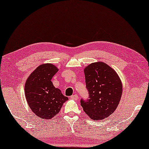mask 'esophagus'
Instances as JSON below:
<instances>
[{
    "mask_svg": "<svg viewBox=\"0 0 149 149\" xmlns=\"http://www.w3.org/2000/svg\"><path fill=\"white\" fill-rule=\"evenodd\" d=\"M77 98H78V96H77V95H74L70 96V98H72V99H74V100H77Z\"/></svg>",
    "mask_w": 149,
    "mask_h": 149,
    "instance_id": "1",
    "label": "esophagus"
}]
</instances>
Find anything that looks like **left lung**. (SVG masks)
<instances>
[{
  "label": "left lung",
  "mask_w": 149,
  "mask_h": 149,
  "mask_svg": "<svg viewBox=\"0 0 149 149\" xmlns=\"http://www.w3.org/2000/svg\"><path fill=\"white\" fill-rule=\"evenodd\" d=\"M89 97L81 98L84 112L94 120L111 115L118 106L122 95V83L113 69L103 62L90 64L84 69Z\"/></svg>",
  "instance_id": "obj_1"
}]
</instances>
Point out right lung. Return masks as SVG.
<instances>
[{"label":"right lung","mask_w":149,"mask_h":149,"mask_svg":"<svg viewBox=\"0 0 149 149\" xmlns=\"http://www.w3.org/2000/svg\"><path fill=\"white\" fill-rule=\"evenodd\" d=\"M58 70L53 64H42L30 75L25 84V95L28 105L33 113L42 119L53 118L68 100L51 81Z\"/></svg>","instance_id":"right-lung-1"}]
</instances>
